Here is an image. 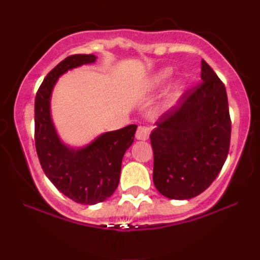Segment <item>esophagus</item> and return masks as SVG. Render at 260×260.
Here are the masks:
<instances>
[{
    "label": "esophagus",
    "mask_w": 260,
    "mask_h": 260,
    "mask_svg": "<svg viewBox=\"0 0 260 260\" xmlns=\"http://www.w3.org/2000/svg\"><path fill=\"white\" fill-rule=\"evenodd\" d=\"M149 134H150V129L145 126H139L137 128L136 132V138L138 140H147L149 138Z\"/></svg>",
    "instance_id": "34e87169"
}]
</instances>
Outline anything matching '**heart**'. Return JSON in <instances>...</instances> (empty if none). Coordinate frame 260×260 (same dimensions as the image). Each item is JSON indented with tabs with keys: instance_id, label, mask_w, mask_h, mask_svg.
Here are the masks:
<instances>
[{
	"instance_id": "1",
	"label": "heart",
	"mask_w": 260,
	"mask_h": 260,
	"mask_svg": "<svg viewBox=\"0 0 260 260\" xmlns=\"http://www.w3.org/2000/svg\"><path fill=\"white\" fill-rule=\"evenodd\" d=\"M171 74H172V71L169 70V68L157 72L153 78L150 79V82H149V88H156V86H160L161 84H164V83L171 77Z\"/></svg>"
}]
</instances>
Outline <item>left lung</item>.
Segmentation results:
<instances>
[{"label":"left lung","instance_id":"obj_1","mask_svg":"<svg viewBox=\"0 0 260 260\" xmlns=\"http://www.w3.org/2000/svg\"><path fill=\"white\" fill-rule=\"evenodd\" d=\"M202 80L155 122L150 134L153 181L170 199H190L213 183L230 149L231 118L226 88L202 59Z\"/></svg>","mask_w":260,"mask_h":260}]
</instances>
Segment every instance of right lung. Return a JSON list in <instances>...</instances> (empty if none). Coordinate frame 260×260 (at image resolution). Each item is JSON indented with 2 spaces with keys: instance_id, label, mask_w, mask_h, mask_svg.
Here are the masks:
<instances>
[{
  "instance_id": "add662e5",
  "label": "right lung",
  "mask_w": 260,
  "mask_h": 260,
  "mask_svg": "<svg viewBox=\"0 0 260 260\" xmlns=\"http://www.w3.org/2000/svg\"><path fill=\"white\" fill-rule=\"evenodd\" d=\"M94 55L66 57L45 77L35 96V148L40 165L61 193L76 203L92 205L111 197L120 182L123 155L132 145L137 126L106 132L84 148H68L61 142L50 115V99L59 76L82 64L92 63Z\"/></svg>"
}]
</instances>
